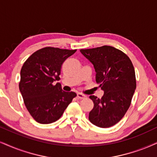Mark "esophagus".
Here are the masks:
<instances>
[{
    "label": "esophagus",
    "instance_id": "34e87169",
    "mask_svg": "<svg viewBox=\"0 0 157 157\" xmlns=\"http://www.w3.org/2000/svg\"><path fill=\"white\" fill-rule=\"evenodd\" d=\"M77 97L78 98H80V99H83V98H86V96H85V95L82 94V93H77Z\"/></svg>",
    "mask_w": 157,
    "mask_h": 157
}]
</instances>
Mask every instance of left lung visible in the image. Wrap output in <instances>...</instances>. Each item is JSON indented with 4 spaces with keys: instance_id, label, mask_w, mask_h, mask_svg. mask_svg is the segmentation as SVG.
Returning a JSON list of instances; mask_svg holds the SVG:
<instances>
[{
    "instance_id": "left-lung-1",
    "label": "left lung",
    "mask_w": 157,
    "mask_h": 157,
    "mask_svg": "<svg viewBox=\"0 0 157 157\" xmlns=\"http://www.w3.org/2000/svg\"><path fill=\"white\" fill-rule=\"evenodd\" d=\"M80 52L93 65L96 83L104 92L101 98L90 96L94 106L89 120L99 128H109L120 122L130 106L136 88L133 65L122 51L109 45Z\"/></svg>"
}]
</instances>
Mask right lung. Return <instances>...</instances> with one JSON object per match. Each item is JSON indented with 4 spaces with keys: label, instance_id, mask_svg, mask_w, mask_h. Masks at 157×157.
<instances>
[{
    "label": "right lung",
    "instance_id": "right-lung-1",
    "mask_svg": "<svg viewBox=\"0 0 157 157\" xmlns=\"http://www.w3.org/2000/svg\"><path fill=\"white\" fill-rule=\"evenodd\" d=\"M77 50L47 47L27 59L21 67L19 90L31 116L40 124H50L61 117L73 98L74 92H66L59 83L61 67Z\"/></svg>",
    "mask_w": 157,
    "mask_h": 157
}]
</instances>
